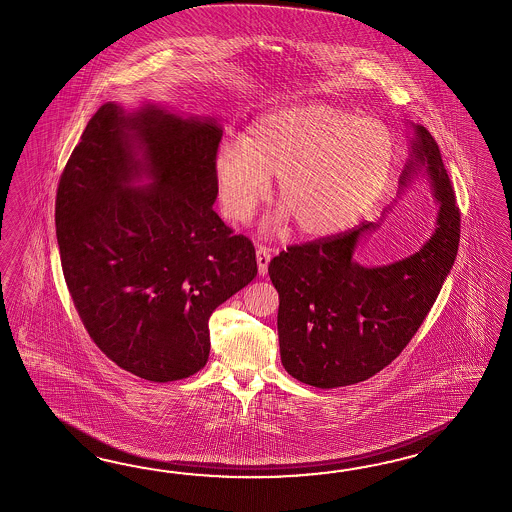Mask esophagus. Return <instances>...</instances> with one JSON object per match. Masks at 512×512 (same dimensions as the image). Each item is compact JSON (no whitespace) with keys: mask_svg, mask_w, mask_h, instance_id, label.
<instances>
[{"mask_svg":"<svg viewBox=\"0 0 512 512\" xmlns=\"http://www.w3.org/2000/svg\"><path fill=\"white\" fill-rule=\"evenodd\" d=\"M256 262H258V273L260 275H267V267L271 262V250L265 249V247H258L256 249Z\"/></svg>","mask_w":512,"mask_h":512,"instance_id":"34e87169","label":"esophagus"}]
</instances>
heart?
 <instances>
[{
  "label": "heart",
  "mask_w": 512,
  "mask_h": 512,
  "mask_svg": "<svg viewBox=\"0 0 512 512\" xmlns=\"http://www.w3.org/2000/svg\"><path fill=\"white\" fill-rule=\"evenodd\" d=\"M392 172L394 139L382 122L321 102L265 113L243 143H223L213 158L226 219L249 221L278 178L282 210L263 228L273 234L291 219L306 237L332 236L356 223Z\"/></svg>",
  "instance_id": "obj_1"
}]
</instances>
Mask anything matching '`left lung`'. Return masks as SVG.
<instances>
[{"label": "left lung", "instance_id": "1", "mask_svg": "<svg viewBox=\"0 0 512 512\" xmlns=\"http://www.w3.org/2000/svg\"><path fill=\"white\" fill-rule=\"evenodd\" d=\"M410 130L399 195L423 176L438 204L436 228L421 249L388 265H362L354 250L380 224L366 223L343 236L288 247L269 263L280 297L282 366L304 384L349 386L392 364L433 308L455 263L460 213L440 148L420 124L410 122Z\"/></svg>", "mask_w": 512, "mask_h": 512}]
</instances>
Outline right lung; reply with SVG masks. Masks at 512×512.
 I'll list each match as a JSON object with an SVG mask.
<instances>
[{
  "label": "right lung",
  "instance_id": "add662e5",
  "mask_svg": "<svg viewBox=\"0 0 512 512\" xmlns=\"http://www.w3.org/2000/svg\"><path fill=\"white\" fill-rule=\"evenodd\" d=\"M223 126L107 102L66 163L55 226L66 286L100 351L141 379L195 375L213 310L258 275L247 237L213 211Z\"/></svg>",
  "mask_w": 512,
  "mask_h": 512
}]
</instances>
